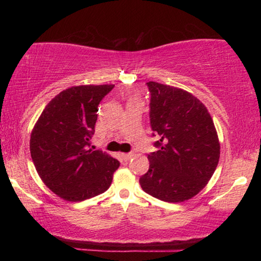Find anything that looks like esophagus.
Returning <instances> with one entry per match:
<instances>
[{"mask_svg": "<svg viewBox=\"0 0 261 261\" xmlns=\"http://www.w3.org/2000/svg\"><path fill=\"white\" fill-rule=\"evenodd\" d=\"M121 156H122V159L124 160V162H128V160H129L132 156H133V153H122Z\"/></svg>", "mask_w": 261, "mask_h": 261, "instance_id": "1", "label": "esophagus"}]
</instances>
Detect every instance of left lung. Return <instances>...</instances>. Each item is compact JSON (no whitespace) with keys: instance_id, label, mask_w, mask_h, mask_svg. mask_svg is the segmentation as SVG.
<instances>
[{"instance_id":"1","label":"left lung","mask_w":261,"mask_h":261,"mask_svg":"<svg viewBox=\"0 0 261 261\" xmlns=\"http://www.w3.org/2000/svg\"><path fill=\"white\" fill-rule=\"evenodd\" d=\"M151 127L159 140L148 154L142 190L164 202L180 203L198 194L215 172L220 141L206 107L183 89L147 83Z\"/></svg>"}]
</instances>
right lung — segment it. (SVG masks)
<instances>
[{"label":"right lung","instance_id":"1","mask_svg":"<svg viewBox=\"0 0 261 261\" xmlns=\"http://www.w3.org/2000/svg\"><path fill=\"white\" fill-rule=\"evenodd\" d=\"M113 84L78 85L52 98L31 134L35 170L49 190L69 202H81L108 190L117 159L89 148L98 105Z\"/></svg>","mask_w":261,"mask_h":261}]
</instances>
